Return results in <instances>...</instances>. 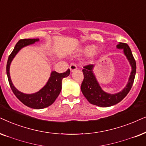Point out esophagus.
Instances as JSON below:
<instances>
[{"label": "esophagus", "instance_id": "34e87169", "mask_svg": "<svg viewBox=\"0 0 146 146\" xmlns=\"http://www.w3.org/2000/svg\"><path fill=\"white\" fill-rule=\"evenodd\" d=\"M69 69L71 70V71H74L75 70H76L77 69V67L75 64H71V65H70Z\"/></svg>", "mask_w": 146, "mask_h": 146}]
</instances>
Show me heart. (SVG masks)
<instances>
[{
	"label": "heart",
	"mask_w": 146,
	"mask_h": 146,
	"mask_svg": "<svg viewBox=\"0 0 146 146\" xmlns=\"http://www.w3.org/2000/svg\"><path fill=\"white\" fill-rule=\"evenodd\" d=\"M83 52H84L85 53H89V55L91 56H94L96 54H98V50L96 48H94V46H86L85 47L83 48Z\"/></svg>",
	"instance_id": "b5f03b06"
}]
</instances>
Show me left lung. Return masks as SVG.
I'll list each match as a JSON object with an SVG mask.
<instances>
[{"instance_id":"1","label":"left lung","mask_w":146,"mask_h":146,"mask_svg":"<svg viewBox=\"0 0 146 146\" xmlns=\"http://www.w3.org/2000/svg\"><path fill=\"white\" fill-rule=\"evenodd\" d=\"M117 47L118 48H123L124 53L129 60L130 65H131L132 70L127 85L121 92L115 94L107 93L101 88L93 74L92 71L93 65L90 64L84 66L82 70L84 78L81 83V89L83 96L91 104L100 107L114 106L121 102L127 96L133 85L136 72V63L132 55L131 50L128 44L124 42H119V44L117 45Z\"/></svg>"}]
</instances>
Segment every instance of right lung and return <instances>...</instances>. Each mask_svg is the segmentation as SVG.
<instances>
[{
    "label": "right lung",
    "mask_w": 146,
    "mask_h": 146,
    "mask_svg": "<svg viewBox=\"0 0 146 146\" xmlns=\"http://www.w3.org/2000/svg\"><path fill=\"white\" fill-rule=\"evenodd\" d=\"M38 38H25L19 40L15 45L14 49L9 55L7 64V75L8 77L10 87L15 96L25 106L33 109H43L50 106L55 102L56 99L59 96L62 88V80L65 77L69 76L70 69H68L67 71L59 73L56 71H52L50 78L46 84L38 91V92L33 94H25L17 90L13 85L10 77L9 69L11 61L21 49V48L25 46L29 45L38 41Z\"/></svg>",
    "instance_id": "1"
}]
</instances>
